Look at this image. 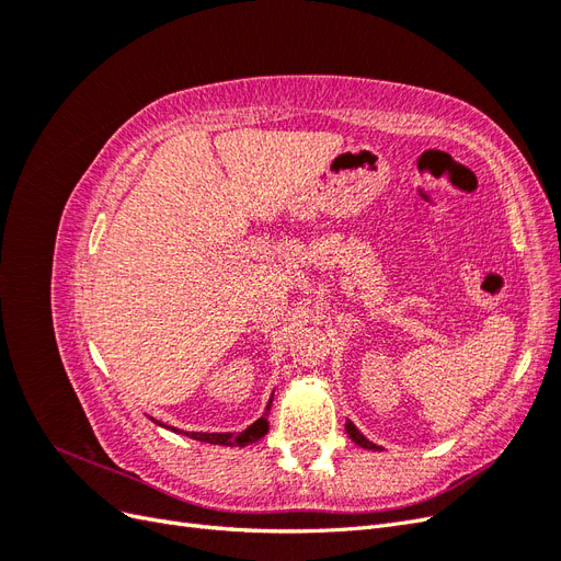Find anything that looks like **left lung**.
<instances>
[{
	"mask_svg": "<svg viewBox=\"0 0 561 561\" xmlns=\"http://www.w3.org/2000/svg\"><path fill=\"white\" fill-rule=\"evenodd\" d=\"M346 433H348V437L353 439L355 445H360V447H365V449H379L375 443H369V439H367V437H365V435H363L358 428H355L351 421L346 423Z\"/></svg>",
	"mask_w": 561,
	"mask_h": 561,
	"instance_id": "left-lung-1",
	"label": "left lung"
}]
</instances>
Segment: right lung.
<instances>
[{
    "label": "right lung",
    "instance_id": "obj_1",
    "mask_svg": "<svg viewBox=\"0 0 561 561\" xmlns=\"http://www.w3.org/2000/svg\"><path fill=\"white\" fill-rule=\"evenodd\" d=\"M271 407V400L266 404V412ZM266 412L252 423V426H248L243 433L233 435V433H184L190 435L194 439H198V443H210V445H225V447H248V445H254L257 439H262L266 433H268V419H266Z\"/></svg>",
    "mask_w": 561,
    "mask_h": 561
}]
</instances>
